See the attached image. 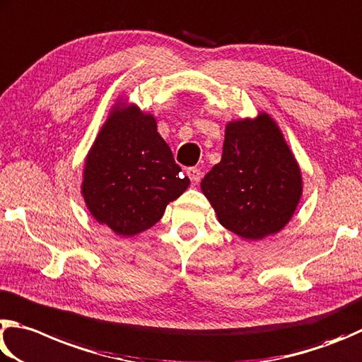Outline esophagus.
Instances as JSON below:
<instances>
[{"label":"esophagus","instance_id":"1","mask_svg":"<svg viewBox=\"0 0 362 362\" xmlns=\"http://www.w3.org/2000/svg\"><path fill=\"white\" fill-rule=\"evenodd\" d=\"M187 176H189V180L192 181V185H199V181L202 177V171L197 167H191V168H187Z\"/></svg>","mask_w":362,"mask_h":362}]
</instances>
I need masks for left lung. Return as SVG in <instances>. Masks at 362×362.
<instances>
[{
    "instance_id": "obj_1",
    "label": "left lung",
    "mask_w": 362,
    "mask_h": 362,
    "mask_svg": "<svg viewBox=\"0 0 362 362\" xmlns=\"http://www.w3.org/2000/svg\"><path fill=\"white\" fill-rule=\"evenodd\" d=\"M219 223L245 240L281 230L302 195L299 165L267 114L226 127L223 158L200 182Z\"/></svg>"
}]
</instances>
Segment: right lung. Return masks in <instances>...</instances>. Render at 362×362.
Wrapping results in <instances>:
<instances>
[{"label": "right lung", "instance_id": "add662e5", "mask_svg": "<svg viewBox=\"0 0 362 362\" xmlns=\"http://www.w3.org/2000/svg\"><path fill=\"white\" fill-rule=\"evenodd\" d=\"M180 171L156 119L135 106L116 107L87 156L82 194L98 223L132 237L154 226L191 185Z\"/></svg>", "mask_w": 362, "mask_h": 362}]
</instances>
